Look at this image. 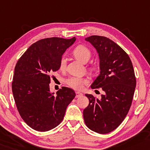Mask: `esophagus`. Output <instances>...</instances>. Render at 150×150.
<instances>
[{"label": "esophagus", "instance_id": "esophagus-1", "mask_svg": "<svg viewBox=\"0 0 150 150\" xmlns=\"http://www.w3.org/2000/svg\"><path fill=\"white\" fill-rule=\"evenodd\" d=\"M82 96H83V94H82L81 92H76V95H75L76 98H79V97H81Z\"/></svg>", "mask_w": 150, "mask_h": 150}]
</instances>
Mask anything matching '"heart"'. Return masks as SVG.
I'll list each match as a JSON object with an SVG mask.
<instances>
[{"label": "heart", "instance_id": "1", "mask_svg": "<svg viewBox=\"0 0 150 150\" xmlns=\"http://www.w3.org/2000/svg\"><path fill=\"white\" fill-rule=\"evenodd\" d=\"M73 54L78 60L82 63H86L91 57V52L87 47L84 45H79L73 51ZM67 60L64 56L62 57L60 62V70H64L66 67ZM66 83L69 86L77 90L83 89V86L87 83V80L79 77H71L66 80Z\"/></svg>", "mask_w": 150, "mask_h": 150}]
</instances>
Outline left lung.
I'll return each instance as SVG.
<instances>
[{
  "label": "left lung",
  "mask_w": 150,
  "mask_h": 150,
  "mask_svg": "<svg viewBox=\"0 0 150 150\" xmlns=\"http://www.w3.org/2000/svg\"><path fill=\"white\" fill-rule=\"evenodd\" d=\"M95 48L99 58L100 74L91 88H101L100 99L86 94L89 105L83 110L86 126L98 133L107 134L117 128L129 111L136 87V78L128 55L115 42L105 37L86 38Z\"/></svg>",
  "instance_id": "left-lung-1"
}]
</instances>
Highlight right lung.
<instances>
[{"label":"right lung","mask_w":150,"mask_h":150,"mask_svg":"<svg viewBox=\"0 0 150 150\" xmlns=\"http://www.w3.org/2000/svg\"><path fill=\"white\" fill-rule=\"evenodd\" d=\"M75 37H52L33 43L19 59L14 70L12 92L23 120L33 129H53L64 118L67 107L75 96L74 90L62 87L51 92L50 74L60 69V62Z\"/></svg>","instance_id":"1"}]
</instances>
